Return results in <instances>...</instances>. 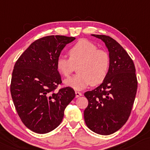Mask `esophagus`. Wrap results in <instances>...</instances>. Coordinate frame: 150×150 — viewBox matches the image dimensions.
I'll return each mask as SVG.
<instances>
[{
  "mask_svg": "<svg viewBox=\"0 0 150 150\" xmlns=\"http://www.w3.org/2000/svg\"><path fill=\"white\" fill-rule=\"evenodd\" d=\"M75 96H76V98H78V97L82 96V94L81 93V92L76 91L75 92Z\"/></svg>",
  "mask_w": 150,
  "mask_h": 150,
  "instance_id": "obj_1",
  "label": "esophagus"
}]
</instances>
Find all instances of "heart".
Returning a JSON list of instances; mask_svg holds the SVG:
<instances>
[{
  "label": "heart",
  "instance_id": "heart-1",
  "mask_svg": "<svg viewBox=\"0 0 150 150\" xmlns=\"http://www.w3.org/2000/svg\"><path fill=\"white\" fill-rule=\"evenodd\" d=\"M69 59L59 56L56 60L58 71L68 77L77 67L78 74L64 80V84L76 90L90 85H98L104 81L110 67V57L105 50L86 39H81L68 51Z\"/></svg>",
  "mask_w": 150,
  "mask_h": 150
}]
</instances>
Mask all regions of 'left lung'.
<instances>
[{
    "instance_id": "left-lung-1",
    "label": "left lung",
    "mask_w": 150,
    "mask_h": 150,
    "mask_svg": "<svg viewBox=\"0 0 150 150\" xmlns=\"http://www.w3.org/2000/svg\"><path fill=\"white\" fill-rule=\"evenodd\" d=\"M92 36L105 43L110 57V67L104 81L84 94L88 100L84 120L93 132L109 135L120 129L130 116L137 90L135 67L126 50L113 38Z\"/></svg>"
}]
</instances>
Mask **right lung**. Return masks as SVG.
<instances>
[{
	"mask_svg": "<svg viewBox=\"0 0 150 150\" xmlns=\"http://www.w3.org/2000/svg\"><path fill=\"white\" fill-rule=\"evenodd\" d=\"M75 37L51 35L36 40L17 60L11 94L17 112L27 128L39 134L60 125L67 105L75 98L73 88L54 92L62 83L57 58Z\"/></svg>",
	"mask_w": 150,
	"mask_h": 150,
	"instance_id": "1",
	"label": "right lung"
}]
</instances>
